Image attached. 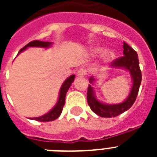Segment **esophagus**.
I'll return each mask as SVG.
<instances>
[{
  "mask_svg": "<svg viewBox=\"0 0 157 157\" xmlns=\"http://www.w3.org/2000/svg\"><path fill=\"white\" fill-rule=\"evenodd\" d=\"M86 75V70L85 68H80L77 72V76L78 77H84Z\"/></svg>",
  "mask_w": 157,
  "mask_h": 157,
  "instance_id": "esophagus-1",
  "label": "esophagus"
}]
</instances>
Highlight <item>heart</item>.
Segmentation results:
<instances>
[{"label":"heart","instance_id":"heart-1","mask_svg":"<svg viewBox=\"0 0 157 157\" xmlns=\"http://www.w3.org/2000/svg\"><path fill=\"white\" fill-rule=\"evenodd\" d=\"M102 51V48L101 47H94L92 48L91 52L93 55H98L100 52ZM115 56V52L111 48H108L103 53V59L105 61H109L111 59H112Z\"/></svg>","mask_w":157,"mask_h":157}]
</instances>
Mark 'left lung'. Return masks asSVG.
<instances>
[{
    "label": "left lung",
    "mask_w": 157,
    "mask_h": 157,
    "mask_svg": "<svg viewBox=\"0 0 157 157\" xmlns=\"http://www.w3.org/2000/svg\"><path fill=\"white\" fill-rule=\"evenodd\" d=\"M111 69H123L129 72L131 77V87L128 96L119 104H107L97 98L93 86L95 85L97 78L91 76L89 79L87 102L91 110L101 117H116L128 110L135 101L141 82V73L139 67L138 54L127 43L123 42V56L116 59L109 66Z\"/></svg>",
    "instance_id": "left-lung-1"
}]
</instances>
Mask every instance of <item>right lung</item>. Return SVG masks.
I'll return each mask as SVG.
<instances>
[{"label": "right lung", "instance_id": "1", "mask_svg": "<svg viewBox=\"0 0 157 157\" xmlns=\"http://www.w3.org/2000/svg\"><path fill=\"white\" fill-rule=\"evenodd\" d=\"M53 43L52 42H45V41H34L28 43L27 45H25L23 48L20 49L19 54L20 52H23L24 50L27 49L30 47H37V48H50L52 45ZM75 75H72L69 76L66 80L63 82L61 87L59 89V97H58L57 102L54 107L51 109L49 112L47 113L44 114L43 116H38V117H34V118H30V120H34L36 121L39 122H49V121H53L56 119H57L60 114H61L62 110H63V107L65 103V97H66V94L67 90H69L70 86H71L72 82H74Z\"/></svg>", "mask_w": 157, "mask_h": 157}]
</instances>
